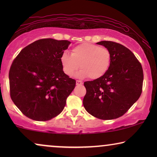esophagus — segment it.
Returning <instances> with one entry per match:
<instances>
[{"label": "esophagus", "instance_id": "34e87169", "mask_svg": "<svg viewBox=\"0 0 157 157\" xmlns=\"http://www.w3.org/2000/svg\"><path fill=\"white\" fill-rule=\"evenodd\" d=\"M76 83L77 86H81V85L83 84V81H81L80 80H77Z\"/></svg>", "mask_w": 157, "mask_h": 157}]
</instances>
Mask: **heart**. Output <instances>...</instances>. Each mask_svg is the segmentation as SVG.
<instances>
[{
  "label": "heart",
  "instance_id": "obj_1",
  "mask_svg": "<svg viewBox=\"0 0 157 157\" xmlns=\"http://www.w3.org/2000/svg\"><path fill=\"white\" fill-rule=\"evenodd\" d=\"M63 72L68 76L76 74L78 78L90 77L97 79L108 71L111 66V55L108 48L92 44H81L71 49V55L63 52L60 58Z\"/></svg>",
  "mask_w": 157,
  "mask_h": 157
}]
</instances>
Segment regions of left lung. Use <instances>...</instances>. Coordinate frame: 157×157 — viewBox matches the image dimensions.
Segmentation results:
<instances>
[{"instance_id":"8db88e82","label":"left lung","mask_w":157,"mask_h":157,"mask_svg":"<svg viewBox=\"0 0 157 157\" xmlns=\"http://www.w3.org/2000/svg\"><path fill=\"white\" fill-rule=\"evenodd\" d=\"M108 48L111 66L102 77L86 81V94L83 104L93 117L103 120L123 116L139 99L142 91V66L134 53L123 45L113 41L98 42Z\"/></svg>"}]
</instances>
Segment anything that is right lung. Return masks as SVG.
<instances>
[{"instance_id":"obj_1","label":"right lung","mask_w":157,"mask_h":157,"mask_svg":"<svg viewBox=\"0 0 157 157\" xmlns=\"http://www.w3.org/2000/svg\"><path fill=\"white\" fill-rule=\"evenodd\" d=\"M71 44L40 39L21 51L9 71L10 98L25 116L45 121L59 114L76 81L65 74L60 58Z\"/></svg>"}]
</instances>
